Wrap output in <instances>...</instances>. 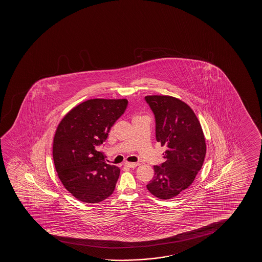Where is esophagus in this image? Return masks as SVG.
<instances>
[{"instance_id":"1","label":"esophagus","mask_w":262,"mask_h":262,"mask_svg":"<svg viewBox=\"0 0 262 262\" xmlns=\"http://www.w3.org/2000/svg\"><path fill=\"white\" fill-rule=\"evenodd\" d=\"M138 164L137 163H129V162H126L124 163V166L126 167H129V168H135L137 167Z\"/></svg>"}]
</instances>
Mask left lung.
<instances>
[{
	"mask_svg": "<svg viewBox=\"0 0 262 262\" xmlns=\"http://www.w3.org/2000/svg\"><path fill=\"white\" fill-rule=\"evenodd\" d=\"M156 119V139L165 146V161L155 165V176L147 185L157 198L169 200L189 188L200 172L206 141L201 123L192 109L170 96L145 97Z\"/></svg>",
	"mask_w": 262,
	"mask_h": 262,
	"instance_id": "left-lung-1",
	"label": "left lung"
}]
</instances>
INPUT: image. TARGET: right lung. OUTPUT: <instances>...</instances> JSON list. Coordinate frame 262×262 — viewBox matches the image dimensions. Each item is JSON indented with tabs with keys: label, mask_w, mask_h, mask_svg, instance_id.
<instances>
[{
	"label": "right lung",
	"mask_w": 262,
	"mask_h": 262,
	"mask_svg": "<svg viewBox=\"0 0 262 262\" xmlns=\"http://www.w3.org/2000/svg\"><path fill=\"white\" fill-rule=\"evenodd\" d=\"M127 105V99H90L72 108L59 123L53 143L54 166L77 200L98 203L114 192L120 168L106 164L97 147Z\"/></svg>",
	"instance_id": "right-lung-1"
}]
</instances>
